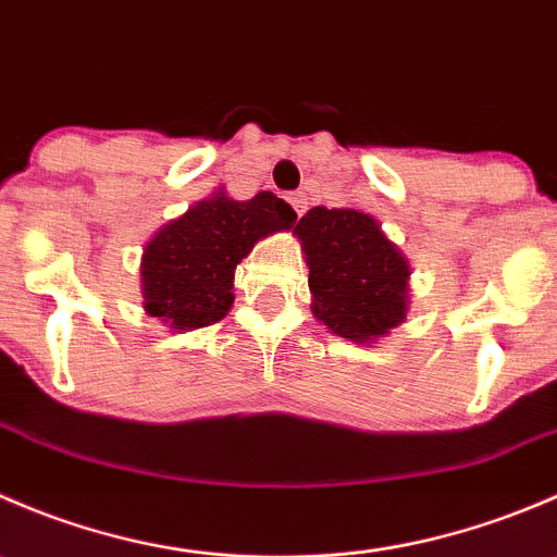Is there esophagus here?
<instances>
[{
  "label": "esophagus",
  "mask_w": 557,
  "mask_h": 557,
  "mask_svg": "<svg viewBox=\"0 0 557 557\" xmlns=\"http://www.w3.org/2000/svg\"><path fill=\"white\" fill-rule=\"evenodd\" d=\"M288 201H290V207H294L296 215H299V218L305 215V212H307V196L301 194V190H299V194H290Z\"/></svg>",
  "instance_id": "34e87169"
}]
</instances>
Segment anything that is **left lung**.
Masks as SVG:
<instances>
[{"label": "left lung", "mask_w": 557, "mask_h": 557, "mask_svg": "<svg viewBox=\"0 0 557 557\" xmlns=\"http://www.w3.org/2000/svg\"><path fill=\"white\" fill-rule=\"evenodd\" d=\"M310 267L312 314L356 345H372L407 320V256L377 218L356 207H312L294 228Z\"/></svg>", "instance_id": "8db88e82"}]
</instances>
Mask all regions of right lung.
<instances>
[{"label":"right lung","instance_id":"obj_1","mask_svg":"<svg viewBox=\"0 0 557 557\" xmlns=\"http://www.w3.org/2000/svg\"><path fill=\"white\" fill-rule=\"evenodd\" d=\"M296 212L261 190L237 201L218 188L150 237L139 263L143 307L172 331L218 323L234 305V269L258 239L290 232Z\"/></svg>","mask_w":557,"mask_h":557}]
</instances>
